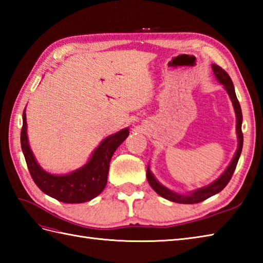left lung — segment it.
Segmentation results:
<instances>
[{
  "mask_svg": "<svg viewBox=\"0 0 263 263\" xmlns=\"http://www.w3.org/2000/svg\"><path fill=\"white\" fill-rule=\"evenodd\" d=\"M212 71H214V74L216 77V79L219 81L222 86H224L225 90L227 91L228 96H230L234 110H235V115H236V135H237V150L230 165L227 166V168L224 171V173L215 180L212 183L208 184L203 187H200L194 190V191L187 192L185 194L183 193H177L172 191L168 187L164 186L163 184L159 183L157 181V178L154 176V174L150 171V166L148 165L147 168V178L148 182L150 184L156 193H158L160 197H163L166 200L173 201V202L176 203H184V204H193V203H199L201 201H204L205 199H208L212 195H215L217 193H219L222 189H224L228 182L231 181V178L233 176V173L236 168L237 161L239 159V156H241L242 153V148H243V133H242V121H243V116H242V109L241 106H239V103L236 97L235 93V88H234L233 81L231 79V77L227 74V72L225 70H222L220 66H218L216 64L211 65Z\"/></svg>",
  "mask_w": 263,
  "mask_h": 263,
  "instance_id": "8db88e82",
  "label": "left lung"
}]
</instances>
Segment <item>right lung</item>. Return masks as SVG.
Wrapping results in <instances>:
<instances>
[{"label":"right lung","instance_id":"right-lung-1","mask_svg":"<svg viewBox=\"0 0 263 263\" xmlns=\"http://www.w3.org/2000/svg\"><path fill=\"white\" fill-rule=\"evenodd\" d=\"M128 127L110 135L99 143L90 158L80 168L68 174L55 175L44 171L33 156L27 136L26 108L22 114L21 149L33 182L42 191L64 203H82L90 201L103 192L107 184L111 156L127 138Z\"/></svg>","mask_w":263,"mask_h":263}]
</instances>
